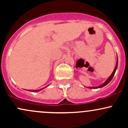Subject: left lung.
<instances>
[{
	"instance_id": "1",
	"label": "left lung",
	"mask_w": 128,
	"mask_h": 128,
	"mask_svg": "<svg viewBox=\"0 0 128 128\" xmlns=\"http://www.w3.org/2000/svg\"><path fill=\"white\" fill-rule=\"evenodd\" d=\"M117 65H118V58H117V63H116V67H115V68H114V71H113V72H112V74H111V75L110 76L109 78H108V79H107V80H106V81H105V82H104V84H103L101 85V86H95V87H92V86H89V87H88L89 88H90V89H92V88H94V89H96V88H102V87H103V86H106V85L108 84L111 81V80H112V78L114 77V74H115V73H116V70H117Z\"/></svg>"
}]
</instances>
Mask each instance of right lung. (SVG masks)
Segmentation results:
<instances>
[{
    "label": "right lung",
    "mask_w": 128,
    "mask_h": 128,
    "mask_svg": "<svg viewBox=\"0 0 128 128\" xmlns=\"http://www.w3.org/2000/svg\"><path fill=\"white\" fill-rule=\"evenodd\" d=\"M46 87H44V88H46ZM44 88H41V89H40V90H32V92H39V91H40V90H42V89H44ZM30 91H32V90H30Z\"/></svg>",
    "instance_id": "right-lung-1"
}]
</instances>
